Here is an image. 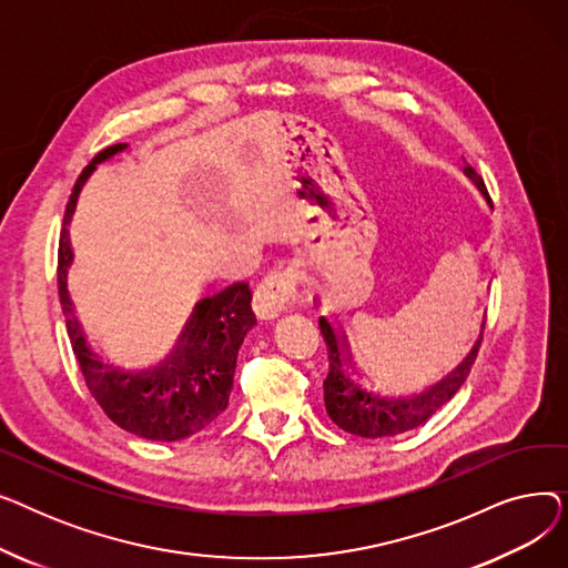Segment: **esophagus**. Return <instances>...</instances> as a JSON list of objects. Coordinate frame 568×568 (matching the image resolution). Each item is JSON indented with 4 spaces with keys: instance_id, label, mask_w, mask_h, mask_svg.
<instances>
[{
    "instance_id": "1",
    "label": "esophagus",
    "mask_w": 568,
    "mask_h": 568,
    "mask_svg": "<svg viewBox=\"0 0 568 568\" xmlns=\"http://www.w3.org/2000/svg\"><path fill=\"white\" fill-rule=\"evenodd\" d=\"M294 300H296V272L292 266H278L260 281L253 296V308L260 320H274Z\"/></svg>"
}]
</instances>
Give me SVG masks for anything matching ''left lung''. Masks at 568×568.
<instances>
[{
    "label": "left lung",
    "instance_id": "left-lung-1",
    "mask_svg": "<svg viewBox=\"0 0 568 568\" xmlns=\"http://www.w3.org/2000/svg\"><path fill=\"white\" fill-rule=\"evenodd\" d=\"M465 172L471 182L479 186L484 197L490 202L484 176L471 165H467ZM484 326H481V338L476 341V345L467 354V359L452 375H446L442 382L428 386V389L419 394L405 396V394L382 392L379 386H375L368 377H364L359 371H356V366L352 364V354H349L343 329L332 317L322 315L320 332L324 336L326 347H329V375L324 379L326 414L332 416V422L338 428L352 435L373 437V439L392 437V435L407 433L412 428H419L444 403H449L465 384L484 341Z\"/></svg>",
    "mask_w": 568,
    "mask_h": 568
}]
</instances>
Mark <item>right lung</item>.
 Instances as JSON below:
<instances>
[{
  "label": "right lung",
  "instance_id": "obj_1",
  "mask_svg": "<svg viewBox=\"0 0 568 568\" xmlns=\"http://www.w3.org/2000/svg\"><path fill=\"white\" fill-rule=\"evenodd\" d=\"M124 149L126 144L119 142L99 152L78 176L67 202L57 257L59 302L67 315L69 341L87 389L103 412L119 428L138 437L176 442L209 428L225 412L239 347L257 322L251 308L253 292L248 283L239 281L214 296H204L195 304L174 347L149 366H122L87 343L67 290V268L73 257L67 225L84 179L92 174L97 163Z\"/></svg>",
  "mask_w": 568,
  "mask_h": 568
}]
</instances>
